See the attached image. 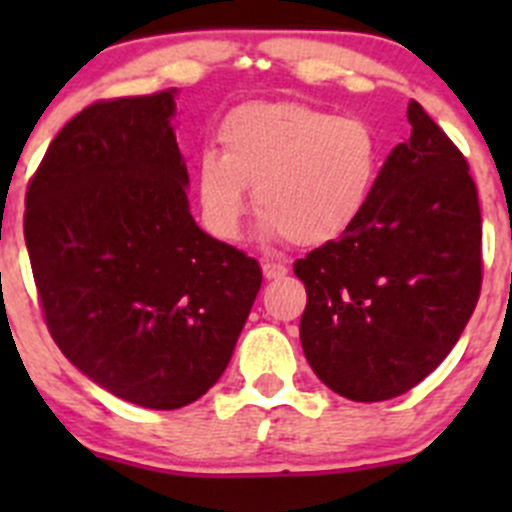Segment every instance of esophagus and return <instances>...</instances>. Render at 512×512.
<instances>
[{"instance_id": "esophagus-1", "label": "esophagus", "mask_w": 512, "mask_h": 512, "mask_svg": "<svg viewBox=\"0 0 512 512\" xmlns=\"http://www.w3.org/2000/svg\"><path fill=\"white\" fill-rule=\"evenodd\" d=\"M262 275H265V280H282L287 275V267L282 262H265L262 265Z\"/></svg>"}]
</instances>
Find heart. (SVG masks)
I'll use <instances>...</instances> for the list:
<instances>
[{
	"label": "heart",
	"mask_w": 512,
	"mask_h": 512,
	"mask_svg": "<svg viewBox=\"0 0 512 512\" xmlns=\"http://www.w3.org/2000/svg\"><path fill=\"white\" fill-rule=\"evenodd\" d=\"M220 156L195 168L200 218L225 242L240 237L247 188H255L262 230L294 245H324L364 213L379 175V138L361 118L297 101L232 108L218 133Z\"/></svg>",
	"instance_id": "obj_1"
}]
</instances>
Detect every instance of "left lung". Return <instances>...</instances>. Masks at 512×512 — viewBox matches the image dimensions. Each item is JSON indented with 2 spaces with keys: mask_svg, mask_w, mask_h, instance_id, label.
Returning a JSON list of instances; mask_svg holds the SVG:
<instances>
[{
  "mask_svg": "<svg viewBox=\"0 0 512 512\" xmlns=\"http://www.w3.org/2000/svg\"><path fill=\"white\" fill-rule=\"evenodd\" d=\"M409 123L359 220L294 262L307 287L304 356L352 401L394 399L426 379L480 294L483 230L466 158L421 103H409Z\"/></svg>",
  "mask_w": 512,
  "mask_h": 512,
  "instance_id": "8db88e82",
  "label": "left lung"
}]
</instances>
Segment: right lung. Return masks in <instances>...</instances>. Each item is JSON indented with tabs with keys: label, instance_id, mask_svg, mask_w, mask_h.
I'll use <instances>...</instances> for the list:
<instances>
[{
	"label": "right lung",
	"instance_id": "1",
	"mask_svg": "<svg viewBox=\"0 0 512 512\" xmlns=\"http://www.w3.org/2000/svg\"><path fill=\"white\" fill-rule=\"evenodd\" d=\"M175 94L98 101L71 118L24 213L54 342L101 389L158 411L193 404L223 376L262 285L257 260L190 215Z\"/></svg>",
	"mask_w": 512,
	"mask_h": 512
}]
</instances>
